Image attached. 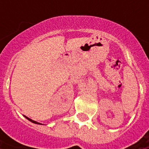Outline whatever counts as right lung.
Returning <instances> with one entry per match:
<instances>
[{
    "label": "right lung",
    "mask_w": 149,
    "mask_h": 149,
    "mask_svg": "<svg viewBox=\"0 0 149 149\" xmlns=\"http://www.w3.org/2000/svg\"><path fill=\"white\" fill-rule=\"evenodd\" d=\"M24 118H27V119H28V120H30V121H31V122L34 123V124H37V125H42V124H41V123H38V122H37V121H36V120H31V118H28V117H26V116H24Z\"/></svg>",
    "instance_id": "1"
}]
</instances>
